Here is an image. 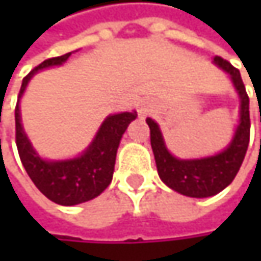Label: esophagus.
<instances>
[{
    "label": "esophagus",
    "instance_id": "obj_1",
    "mask_svg": "<svg viewBox=\"0 0 261 261\" xmlns=\"http://www.w3.org/2000/svg\"><path fill=\"white\" fill-rule=\"evenodd\" d=\"M152 113V107L148 104V102H142L140 106H139V115H140V118H146V116H149Z\"/></svg>",
    "mask_w": 261,
    "mask_h": 261
}]
</instances>
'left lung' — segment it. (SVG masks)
Instances as JSON below:
<instances>
[{"label":"left lung","mask_w":261,"mask_h":261,"mask_svg":"<svg viewBox=\"0 0 261 261\" xmlns=\"http://www.w3.org/2000/svg\"><path fill=\"white\" fill-rule=\"evenodd\" d=\"M213 62L230 75L240 98V122L236 128L233 140L224 151L204 159H177L168 151L157 122L151 118L146 119L159 177L172 190L192 198L213 196L231 184L242 166L249 143V98L240 72L230 62L219 56H216Z\"/></svg>","instance_id":"1"}]
</instances>
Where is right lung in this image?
I'll list each match as a JSON object with an SVG mask.
<instances>
[{
    "mask_svg": "<svg viewBox=\"0 0 261 261\" xmlns=\"http://www.w3.org/2000/svg\"><path fill=\"white\" fill-rule=\"evenodd\" d=\"M72 53L60 57H53L36 66L25 79L19 90V99L31 77L45 68L65 63ZM19 99L15 109L16 124V146L21 162L34 186L53 202L60 205H75L90 201L101 195L112 182L116 152L122 134L131 121L136 119V112L110 115L106 118L89 148L75 159L69 160H43L31 146L21 124Z\"/></svg>",
    "mask_w": 261,
    "mask_h": 261,
    "instance_id": "1",
    "label": "right lung"
}]
</instances>
